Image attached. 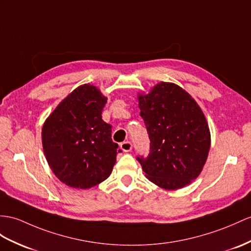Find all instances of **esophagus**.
<instances>
[{
    "label": "esophagus",
    "mask_w": 251,
    "mask_h": 251,
    "mask_svg": "<svg viewBox=\"0 0 251 251\" xmlns=\"http://www.w3.org/2000/svg\"><path fill=\"white\" fill-rule=\"evenodd\" d=\"M120 148L124 152H130L133 148V145L131 142H124L120 144Z\"/></svg>",
    "instance_id": "1"
}]
</instances>
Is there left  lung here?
<instances>
[{"instance_id": "obj_1", "label": "left lung", "mask_w": 251, "mask_h": 251, "mask_svg": "<svg viewBox=\"0 0 251 251\" xmlns=\"http://www.w3.org/2000/svg\"><path fill=\"white\" fill-rule=\"evenodd\" d=\"M138 102L150 139L148 155L136 156L146 176L165 189L189 184L202 170L211 145L202 111L173 83L157 84Z\"/></svg>"}]
</instances>
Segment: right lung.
Returning <instances> with one entry per match:
<instances>
[{
	"mask_svg": "<svg viewBox=\"0 0 251 251\" xmlns=\"http://www.w3.org/2000/svg\"><path fill=\"white\" fill-rule=\"evenodd\" d=\"M106 98L83 85L66 98L42 126V146L55 176L75 188H90L111 175L118 145L112 126L102 120Z\"/></svg>",
	"mask_w": 251,
	"mask_h": 251,
	"instance_id": "add662e5",
	"label": "right lung"
}]
</instances>
